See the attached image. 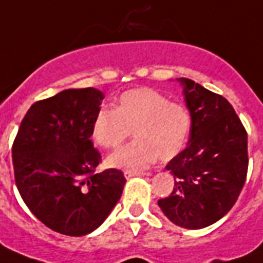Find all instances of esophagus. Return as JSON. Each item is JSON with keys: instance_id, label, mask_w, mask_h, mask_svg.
Returning a JSON list of instances; mask_svg holds the SVG:
<instances>
[{"instance_id": "34e87169", "label": "esophagus", "mask_w": 263, "mask_h": 263, "mask_svg": "<svg viewBox=\"0 0 263 263\" xmlns=\"http://www.w3.org/2000/svg\"><path fill=\"white\" fill-rule=\"evenodd\" d=\"M125 178H132V176H144V175H148V173H143V171H131V170H127L124 173Z\"/></svg>"}]
</instances>
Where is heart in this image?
Wrapping results in <instances>:
<instances>
[{"instance_id":"1","label":"heart","mask_w":263,"mask_h":263,"mask_svg":"<svg viewBox=\"0 0 263 263\" xmlns=\"http://www.w3.org/2000/svg\"><path fill=\"white\" fill-rule=\"evenodd\" d=\"M191 118L184 105L168 101L151 88L127 90L116 108L103 107L92 121V136L104 148H118L131 136L136 140L109 156L112 167L142 170L160 159L168 162L189 140Z\"/></svg>"}]
</instances>
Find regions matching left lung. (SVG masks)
<instances>
[{"label": "left lung", "mask_w": 263, "mask_h": 263, "mask_svg": "<svg viewBox=\"0 0 263 263\" xmlns=\"http://www.w3.org/2000/svg\"><path fill=\"white\" fill-rule=\"evenodd\" d=\"M191 115L189 144L165 168L175 186L158 200L176 226L203 229L235 204L249 167L248 132L233 105L190 79H179Z\"/></svg>", "instance_id": "obj_1"}]
</instances>
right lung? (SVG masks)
<instances>
[{
	"label": "right lung",
	"mask_w": 263,
	"mask_h": 263,
	"mask_svg": "<svg viewBox=\"0 0 263 263\" xmlns=\"http://www.w3.org/2000/svg\"><path fill=\"white\" fill-rule=\"evenodd\" d=\"M104 95L96 88L65 89L36 101L12 147L14 180L32 214L53 231L81 237L98 229L120 199V170L96 174L92 121Z\"/></svg>",
	"instance_id": "add662e5"
}]
</instances>
